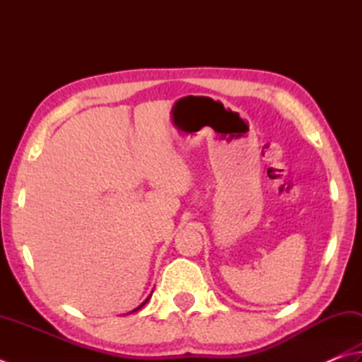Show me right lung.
Returning a JSON list of instances; mask_svg holds the SVG:
<instances>
[{
  "label": "right lung",
  "instance_id": "add662e5",
  "mask_svg": "<svg viewBox=\"0 0 362 362\" xmlns=\"http://www.w3.org/2000/svg\"><path fill=\"white\" fill-rule=\"evenodd\" d=\"M148 299H149V298H148ZM148 299H146V301H145V303H143L141 305H139V308H137V309H135V310H139V309H141V308H143V305H145V304L148 303ZM135 310H132V312H135Z\"/></svg>",
  "mask_w": 362,
  "mask_h": 362
}]
</instances>
